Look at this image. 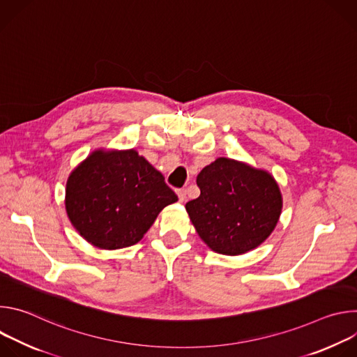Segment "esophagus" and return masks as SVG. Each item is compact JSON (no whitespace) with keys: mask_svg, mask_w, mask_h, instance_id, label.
I'll return each mask as SVG.
<instances>
[{"mask_svg":"<svg viewBox=\"0 0 357 357\" xmlns=\"http://www.w3.org/2000/svg\"><path fill=\"white\" fill-rule=\"evenodd\" d=\"M176 193H178V197H179V202H185L186 200V190L185 189H178L176 190Z\"/></svg>","mask_w":357,"mask_h":357,"instance_id":"1","label":"esophagus"}]
</instances>
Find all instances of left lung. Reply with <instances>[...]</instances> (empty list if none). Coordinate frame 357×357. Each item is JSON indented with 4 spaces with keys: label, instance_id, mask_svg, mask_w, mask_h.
<instances>
[{
    "label": "left lung",
    "instance_id": "left-lung-1",
    "mask_svg": "<svg viewBox=\"0 0 357 357\" xmlns=\"http://www.w3.org/2000/svg\"><path fill=\"white\" fill-rule=\"evenodd\" d=\"M196 183L200 195L185 208L211 250L240 256L259 247L275 229L282 195L268 171L220 157L199 172Z\"/></svg>",
    "mask_w": 357,
    "mask_h": 357
}]
</instances>
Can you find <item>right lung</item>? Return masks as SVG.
<instances>
[{
  "label": "right lung",
  "mask_w": 357,
  "mask_h": 357,
  "mask_svg": "<svg viewBox=\"0 0 357 357\" xmlns=\"http://www.w3.org/2000/svg\"><path fill=\"white\" fill-rule=\"evenodd\" d=\"M178 196L131 149H96L69 175L65 208L77 233L101 250L137 244Z\"/></svg>",
  "instance_id": "obj_1"
}]
</instances>
